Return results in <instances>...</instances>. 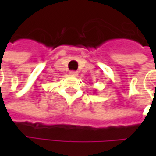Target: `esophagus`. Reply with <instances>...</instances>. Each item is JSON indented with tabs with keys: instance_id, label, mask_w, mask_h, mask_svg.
Returning a JSON list of instances; mask_svg holds the SVG:
<instances>
[{
	"instance_id": "1",
	"label": "esophagus",
	"mask_w": 156,
	"mask_h": 156,
	"mask_svg": "<svg viewBox=\"0 0 156 156\" xmlns=\"http://www.w3.org/2000/svg\"><path fill=\"white\" fill-rule=\"evenodd\" d=\"M69 75L70 76H77L78 75V72L77 71H70L69 72Z\"/></svg>"
}]
</instances>
